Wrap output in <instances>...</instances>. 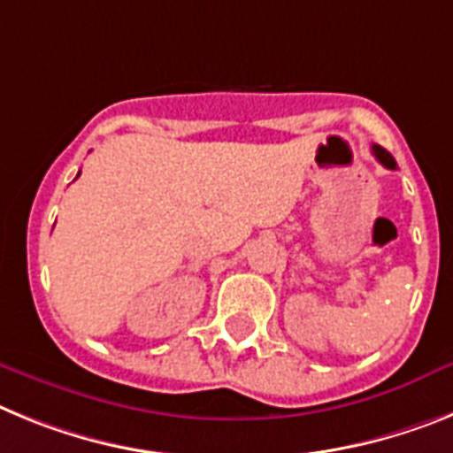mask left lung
Segmentation results:
<instances>
[{"label": "left lung", "mask_w": 453, "mask_h": 453, "mask_svg": "<svg viewBox=\"0 0 453 453\" xmlns=\"http://www.w3.org/2000/svg\"><path fill=\"white\" fill-rule=\"evenodd\" d=\"M372 152H373V155H376V159H379L385 168H390V171H395V168H396L395 157H392L390 152L385 150V148H380V145H372Z\"/></svg>", "instance_id": "8db88e82"}]
</instances>
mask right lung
<instances>
[{
	"instance_id": "obj_1",
	"label": "right lung",
	"mask_w": 453,
	"mask_h": 453,
	"mask_svg": "<svg viewBox=\"0 0 453 453\" xmlns=\"http://www.w3.org/2000/svg\"><path fill=\"white\" fill-rule=\"evenodd\" d=\"M77 178H80V173H77Z\"/></svg>"
}]
</instances>
